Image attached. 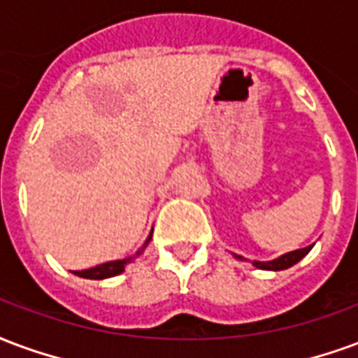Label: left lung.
Returning <instances> with one entry per match:
<instances>
[{"instance_id":"left-lung-1","label":"left lung","mask_w":358,"mask_h":358,"mask_svg":"<svg viewBox=\"0 0 358 358\" xmlns=\"http://www.w3.org/2000/svg\"><path fill=\"white\" fill-rule=\"evenodd\" d=\"M315 244L307 248H301V250H294V252H288V254L280 255V257H276L273 262H254V265L257 268H267V271H284V268L292 267V265H296L299 259H303L305 255L311 252V248ZM236 259H242L240 255H234Z\"/></svg>"}]
</instances>
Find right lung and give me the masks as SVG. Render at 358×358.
<instances>
[{
    "label": "right lung",
    "instance_id": "add662e5",
    "mask_svg": "<svg viewBox=\"0 0 358 358\" xmlns=\"http://www.w3.org/2000/svg\"><path fill=\"white\" fill-rule=\"evenodd\" d=\"M150 238H152V233L148 234V238L145 240V244H143V246H141L139 250L131 255V257H127V259H116V262L103 263V265L85 268V271H74V275L82 276V278H93V280H103V278H110V276L120 275V273H124L125 271V265H129L131 262H135V259L145 252V248L148 246Z\"/></svg>",
    "mask_w": 358,
    "mask_h": 358
}]
</instances>
